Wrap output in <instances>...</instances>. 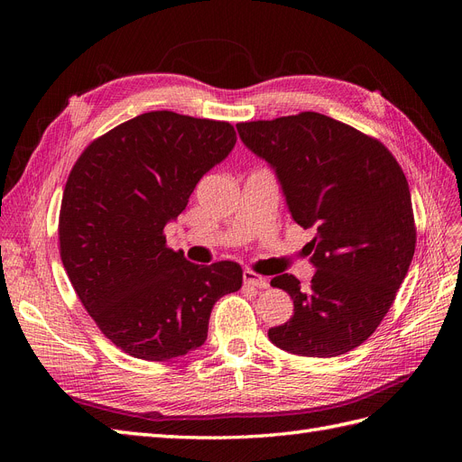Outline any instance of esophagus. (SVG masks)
<instances>
[{
    "label": "esophagus",
    "mask_w": 462,
    "mask_h": 462,
    "mask_svg": "<svg viewBox=\"0 0 462 462\" xmlns=\"http://www.w3.org/2000/svg\"><path fill=\"white\" fill-rule=\"evenodd\" d=\"M243 282H245V285L250 287V289H265V287L270 285L268 279L258 275V273H254V272H245V273H243Z\"/></svg>",
    "instance_id": "34e87169"
}]
</instances>
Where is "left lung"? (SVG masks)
I'll use <instances>...</instances> for the list:
<instances>
[{"label": "left lung", "instance_id": "1", "mask_svg": "<svg viewBox=\"0 0 462 462\" xmlns=\"http://www.w3.org/2000/svg\"><path fill=\"white\" fill-rule=\"evenodd\" d=\"M243 144L268 163L291 217L314 227L310 285L291 273L272 287L292 299V318L268 331L299 356L331 358L365 343L391 309L414 256L407 177L374 138L316 111L239 123Z\"/></svg>", "mask_w": 462, "mask_h": 462}]
</instances>
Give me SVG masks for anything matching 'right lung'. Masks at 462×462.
I'll return each mask as SVG.
<instances>
[{
  "label": "right lung",
  "mask_w": 462,
  "mask_h": 462,
  "mask_svg": "<svg viewBox=\"0 0 462 462\" xmlns=\"http://www.w3.org/2000/svg\"><path fill=\"white\" fill-rule=\"evenodd\" d=\"M235 143L226 121L150 111L94 141L67 179L63 268L96 326L134 358L202 346L214 304L243 285L239 263H192L163 236Z\"/></svg>",
  "instance_id": "1"
}]
</instances>
